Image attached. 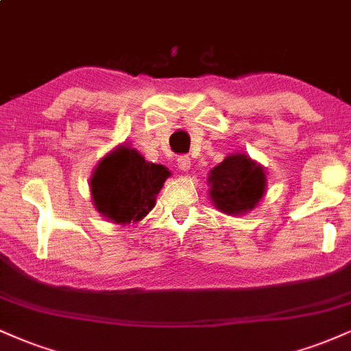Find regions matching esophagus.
<instances>
[{"label": "esophagus", "mask_w": 351, "mask_h": 351, "mask_svg": "<svg viewBox=\"0 0 351 351\" xmlns=\"http://www.w3.org/2000/svg\"><path fill=\"white\" fill-rule=\"evenodd\" d=\"M178 167H180V170L188 171L189 167H191V158H189L188 155H180L178 156Z\"/></svg>", "instance_id": "obj_1"}]
</instances>
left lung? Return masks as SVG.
Listing matches in <instances>:
<instances>
[{"mask_svg":"<svg viewBox=\"0 0 351 351\" xmlns=\"http://www.w3.org/2000/svg\"><path fill=\"white\" fill-rule=\"evenodd\" d=\"M209 184L217 209L226 215H243L263 198L265 175L249 156L232 155L213 168Z\"/></svg>","mask_w":351,"mask_h":351,"instance_id":"obj_1","label":"left lung"}]
</instances>
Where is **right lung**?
I'll list each match as a JSON object with an SVG mask.
<instances>
[{
    "mask_svg": "<svg viewBox=\"0 0 351 351\" xmlns=\"http://www.w3.org/2000/svg\"><path fill=\"white\" fill-rule=\"evenodd\" d=\"M170 171L145 162L138 152L120 147L99 163L90 180L95 208L117 224L138 221L155 206Z\"/></svg>",
    "mask_w": 351,
    "mask_h": 351,
    "instance_id": "1",
    "label": "right lung"
}]
</instances>
